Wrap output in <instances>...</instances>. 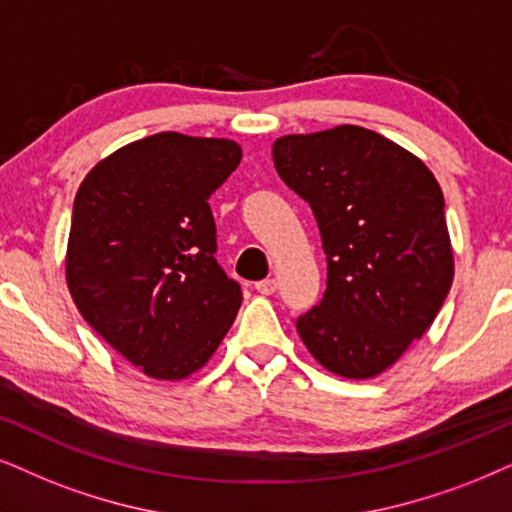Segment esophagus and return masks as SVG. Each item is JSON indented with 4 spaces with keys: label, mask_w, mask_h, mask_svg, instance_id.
Here are the masks:
<instances>
[{
    "label": "esophagus",
    "mask_w": 512,
    "mask_h": 512,
    "mask_svg": "<svg viewBox=\"0 0 512 512\" xmlns=\"http://www.w3.org/2000/svg\"><path fill=\"white\" fill-rule=\"evenodd\" d=\"M276 288H278L276 278H264V281L255 283V290H257V293H262V295H274Z\"/></svg>",
    "instance_id": "obj_1"
}]
</instances>
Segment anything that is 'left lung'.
I'll use <instances>...</instances> for the list:
<instances>
[{
	"label": "left lung",
	"instance_id": "1",
	"mask_svg": "<svg viewBox=\"0 0 512 512\" xmlns=\"http://www.w3.org/2000/svg\"><path fill=\"white\" fill-rule=\"evenodd\" d=\"M271 153L312 208L328 264L297 333L331 373L373 378L428 331L454 281L442 189L423 160L357 125L288 134Z\"/></svg>",
	"mask_w": 512,
	"mask_h": 512
}]
</instances>
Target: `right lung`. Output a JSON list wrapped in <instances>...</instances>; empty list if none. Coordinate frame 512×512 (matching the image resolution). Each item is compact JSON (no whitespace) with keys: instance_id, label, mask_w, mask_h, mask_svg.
Returning a JSON list of instances; mask_svg holds the SVG:
<instances>
[{"instance_id":"add662e5","label":"right lung","mask_w":512,"mask_h":512,"mask_svg":"<svg viewBox=\"0 0 512 512\" xmlns=\"http://www.w3.org/2000/svg\"><path fill=\"white\" fill-rule=\"evenodd\" d=\"M229 139L160 132L84 177L70 222L66 278L84 321L160 380L208 364L243 293L215 260L210 196L241 163Z\"/></svg>"}]
</instances>
